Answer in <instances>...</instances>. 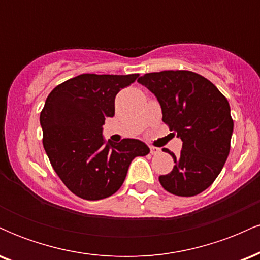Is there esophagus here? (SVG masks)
Listing matches in <instances>:
<instances>
[{"label":"esophagus","instance_id":"34e87169","mask_svg":"<svg viewBox=\"0 0 260 260\" xmlns=\"http://www.w3.org/2000/svg\"><path fill=\"white\" fill-rule=\"evenodd\" d=\"M160 151H161V150H160L159 148H156V147H150V154L156 155V154H159Z\"/></svg>","mask_w":260,"mask_h":260}]
</instances>
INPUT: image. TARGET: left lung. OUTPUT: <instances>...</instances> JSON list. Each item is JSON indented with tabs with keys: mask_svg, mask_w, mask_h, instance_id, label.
Returning <instances> with one entry per match:
<instances>
[{
	"mask_svg": "<svg viewBox=\"0 0 260 260\" xmlns=\"http://www.w3.org/2000/svg\"><path fill=\"white\" fill-rule=\"evenodd\" d=\"M156 96L162 121L182 140L172 171L161 186L175 196L193 197L211 186L230 153L234 120L229 101L210 80L190 71L147 73L138 79Z\"/></svg>",
	"mask_w": 260,
	"mask_h": 260,
	"instance_id": "8db88e82",
	"label": "left lung"
}]
</instances>
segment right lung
I'll return each instance as SVG.
<instances>
[{
    "label": "right lung",
    "mask_w": 260,
    "mask_h": 260,
    "mask_svg": "<svg viewBox=\"0 0 260 260\" xmlns=\"http://www.w3.org/2000/svg\"><path fill=\"white\" fill-rule=\"evenodd\" d=\"M139 74H80L56 86L40 113L43 144L64 186L86 201L117 192L136 156L149 154L138 139L105 142L103 126L115 115V98Z\"/></svg>",
    "instance_id": "right-lung-1"
}]
</instances>
